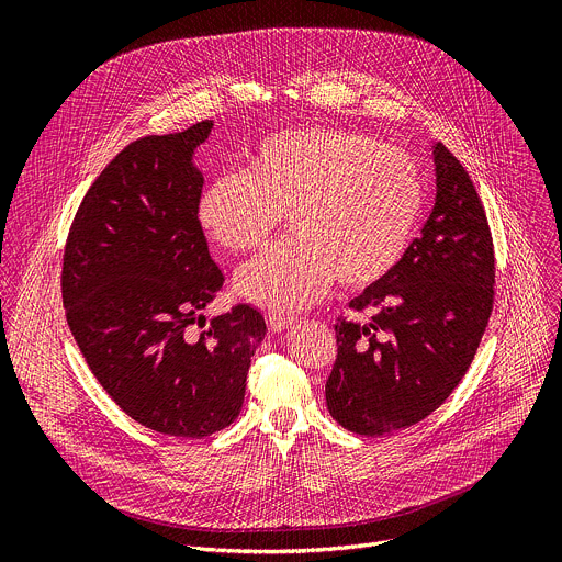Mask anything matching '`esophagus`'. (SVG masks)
<instances>
[{"mask_svg":"<svg viewBox=\"0 0 562 562\" xmlns=\"http://www.w3.org/2000/svg\"><path fill=\"white\" fill-rule=\"evenodd\" d=\"M267 325L271 331H284L286 327L293 325V317L289 315H276V313H269L267 315Z\"/></svg>","mask_w":562,"mask_h":562,"instance_id":"1","label":"esophagus"}]
</instances>
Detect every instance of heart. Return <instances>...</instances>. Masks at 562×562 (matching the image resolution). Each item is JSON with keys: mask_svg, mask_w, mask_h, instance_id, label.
<instances>
[{"mask_svg": "<svg viewBox=\"0 0 562 562\" xmlns=\"http://www.w3.org/2000/svg\"><path fill=\"white\" fill-rule=\"evenodd\" d=\"M423 178L403 148L347 128H295L267 135L243 173L213 178L198 222L213 245L251 254L286 213L293 233L237 273L247 300L295 311L338 280L364 289L386 278L409 249L423 213Z\"/></svg>", "mask_w": 562, "mask_h": 562, "instance_id": "1", "label": "heart"}]
</instances>
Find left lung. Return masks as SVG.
<instances>
[{"mask_svg":"<svg viewBox=\"0 0 562 562\" xmlns=\"http://www.w3.org/2000/svg\"><path fill=\"white\" fill-rule=\"evenodd\" d=\"M436 204L397 267L349 302L369 323L338 317L329 414L384 436L436 412L464 378L494 308L496 258L487 213L460 159L438 142Z\"/></svg>","mask_w":562,"mask_h":562,"instance_id":"left-lung-1","label":"left lung"}]
</instances>
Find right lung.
Here are the masks:
<instances>
[{
  "label": "right lung",
  "mask_w": 562,
  "mask_h": 562,
  "mask_svg": "<svg viewBox=\"0 0 562 562\" xmlns=\"http://www.w3.org/2000/svg\"><path fill=\"white\" fill-rule=\"evenodd\" d=\"M211 126L146 135L117 153L79 202L61 262L66 323L89 369L135 423L176 438L237 418L267 334L249 304L203 326L200 311L224 286L198 222L204 178L191 165Z\"/></svg>",
  "instance_id": "add662e5"
}]
</instances>
